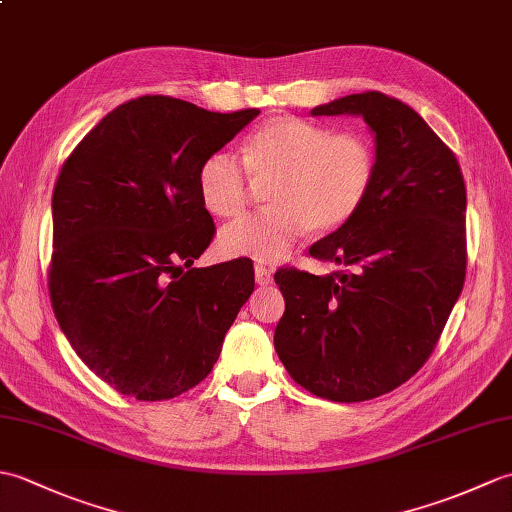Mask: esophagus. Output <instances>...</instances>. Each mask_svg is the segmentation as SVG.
<instances>
[{
	"label": "esophagus",
	"mask_w": 512,
	"mask_h": 512,
	"mask_svg": "<svg viewBox=\"0 0 512 512\" xmlns=\"http://www.w3.org/2000/svg\"><path fill=\"white\" fill-rule=\"evenodd\" d=\"M255 281L259 286H270L273 284V273L266 266H255Z\"/></svg>",
	"instance_id": "1"
}]
</instances>
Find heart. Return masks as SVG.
<instances>
[{"label":"heart","instance_id":"obj_1","mask_svg":"<svg viewBox=\"0 0 512 512\" xmlns=\"http://www.w3.org/2000/svg\"><path fill=\"white\" fill-rule=\"evenodd\" d=\"M244 165L268 187V209L222 226L217 248L226 257L279 262L310 228L321 233L352 222L374 187L376 151L356 132L281 116L255 129L244 143ZM246 171L228 151L206 156L198 169L204 209L217 217L246 206Z\"/></svg>","mask_w":512,"mask_h":512}]
</instances>
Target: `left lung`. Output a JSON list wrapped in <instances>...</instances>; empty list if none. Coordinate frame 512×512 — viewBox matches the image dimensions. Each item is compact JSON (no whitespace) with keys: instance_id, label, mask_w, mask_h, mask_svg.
<instances>
[{"instance_id":"obj_1","label":"left lung","mask_w":512,"mask_h":512,"mask_svg":"<svg viewBox=\"0 0 512 512\" xmlns=\"http://www.w3.org/2000/svg\"><path fill=\"white\" fill-rule=\"evenodd\" d=\"M310 114L361 116L374 134L376 178L354 220L310 248L350 270L275 275L286 299L275 350L310 394L372 400L424 365L460 297L466 187L453 151L398 99L350 94Z\"/></svg>"}]
</instances>
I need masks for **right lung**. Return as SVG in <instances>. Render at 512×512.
<instances>
[{
    "label": "right lung",
    "instance_id": "add662e5",
    "mask_svg": "<svg viewBox=\"0 0 512 512\" xmlns=\"http://www.w3.org/2000/svg\"><path fill=\"white\" fill-rule=\"evenodd\" d=\"M257 114L140 96L65 160L52 193L50 301L72 350L125 396L167 400L198 385L255 290L250 259L193 262L215 233L198 169Z\"/></svg>",
    "mask_w": 512,
    "mask_h": 512
}]
</instances>
